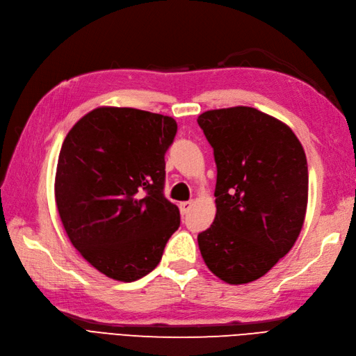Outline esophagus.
Wrapping results in <instances>:
<instances>
[{
    "mask_svg": "<svg viewBox=\"0 0 356 356\" xmlns=\"http://www.w3.org/2000/svg\"><path fill=\"white\" fill-rule=\"evenodd\" d=\"M179 209H180V213L185 216L189 213V210L192 209V202L191 201H186V202H180L179 204Z\"/></svg>",
    "mask_w": 356,
    "mask_h": 356,
    "instance_id": "obj_1",
    "label": "esophagus"
}]
</instances>
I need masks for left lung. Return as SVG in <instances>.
<instances>
[{
	"instance_id": "left-lung-1",
	"label": "left lung",
	"mask_w": 356,
	"mask_h": 356,
	"mask_svg": "<svg viewBox=\"0 0 356 356\" xmlns=\"http://www.w3.org/2000/svg\"><path fill=\"white\" fill-rule=\"evenodd\" d=\"M214 151L216 217L198 235L205 265L227 284L268 273L299 238L307 207L303 146L282 121L254 108L201 113Z\"/></svg>"
}]
</instances>
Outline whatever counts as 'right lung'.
Returning a JSON list of instances; mask_svg holds the SVG:
<instances>
[{"label":"right lung","mask_w":356,"mask_h":356,"mask_svg":"<svg viewBox=\"0 0 356 356\" xmlns=\"http://www.w3.org/2000/svg\"><path fill=\"white\" fill-rule=\"evenodd\" d=\"M177 124L133 108H96L66 134L54 197L72 245L122 282L152 272L180 226L164 197L165 159Z\"/></svg>","instance_id":"right-lung-1"}]
</instances>
